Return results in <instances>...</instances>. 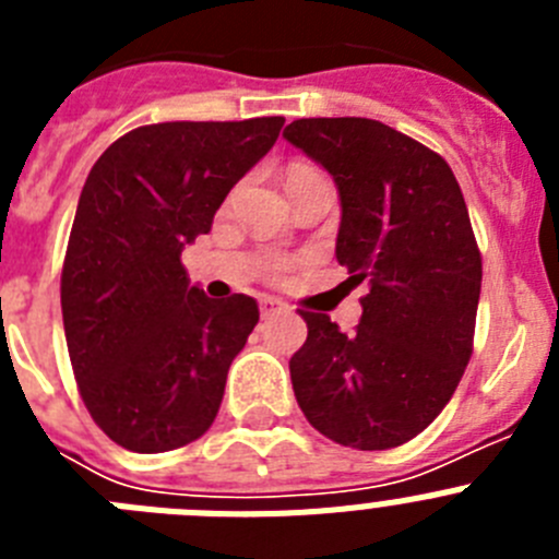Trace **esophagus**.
Masks as SVG:
<instances>
[{"label": "esophagus", "mask_w": 559, "mask_h": 559, "mask_svg": "<svg viewBox=\"0 0 559 559\" xmlns=\"http://www.w3.org/2000/svg\"><path fill=\"white\" fill-rule=\"evenodd\" d=\"M283 310H288V305H285L283 299H276V296H263V299H260V313L263 316L283 313Z\"/></svg>", "instance_id": "obj_1"}]
</instances>
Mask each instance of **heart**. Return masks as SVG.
<instances>
[{"label":"heart","instance_id":"obj_1","mask_svg":"<svg viewBox=\"0 0 559 559\" xmlns=\"http://www.w3.org/2000/svg\"><path fill=\"white\" fill-rule=\"evenodd\" d=\"M308 170H313V167H308V165H294V167H290V170H288V179H290V176H299V173H308ZM285 269H288V263H285V260H271V263H269V274H283V271Z\"/></svg>","mask_w":559,"mask_h":559}]
</instances>
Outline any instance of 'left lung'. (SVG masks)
<instances>
[{"label": "left lung", "mask_w": 559, "mask_h": 559, "mask_svg": "<svg viewBox=\"0 0 559 559\" xmlns=\"http://www.w3.org/2000/svg\"><path fill=\"white\" fill-rule=\"evenodd\" d=\"M285 140L333 176L335 260L369 283L355 333L299 310L308 341L290 383L310 426L338 445L386 451L417 437L456 392L473 353L481 254L448 162L367 117L294 120Z\"/></svg>", "instance_id": "obj_1"}]
</instances>
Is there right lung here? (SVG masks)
<instances>
[{
    "label": "right lung",
    "mask_w": 559,
    "mask_h": 559,
    "mask_svg": "<svg viewBox=\"0 0 559 559\" xmlns=\"http://www.w3.org/2000/svg\"><path fill=\"white\" fill-rule=\"evenodd\" d=\"M283 122L142 126L88 170L63 257V333L88 414L126 451L181 448L218 414L260 310L246 294L218 302L190 285L181 251Z\"/></svg>",
    "instance_id": "add662e5"
}]
</instances>
